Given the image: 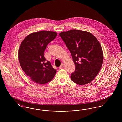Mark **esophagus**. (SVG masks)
<instances>
[{"mask_svg": "<svg viewBox=\"0 0 122 122\" xmlns=\"http://www.w3.org/2000/svg\"><path fill=\"white\" fill-rule=\"evenodd\" d=\"M64 64H61V65H60V66L59 67V69H62V68H64Z\"/></svg>", "mask_w": 122, "mask_h": 122, "instance_id": "esophagus-1", "label": "esophagus"}]
</instances>
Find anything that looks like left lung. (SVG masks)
<instances>
[{"label":"left lung","instance_id":"1","mask_svg":"<svg viewBox=\"0 0 122 122\" xmlns=\"http://www.w3.org/2000/svg\"><path fill=\"white\" fill-rule=\"evenodd\" d=\"M59 36L72 55L76 70L70 77L78 85L93 81L102 67L103 54L97 39L92 33L78 30L62 32Z\"/></svg>","mask_w":122,"mask_h":122}]
</instances>
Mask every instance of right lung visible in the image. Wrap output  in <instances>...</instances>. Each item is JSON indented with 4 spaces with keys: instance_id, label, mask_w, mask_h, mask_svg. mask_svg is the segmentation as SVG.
<instances>
[{
    "instance_id": "obj_1",
    "label": "right lung",
    "mask_w": 122,
    "mask_h": 122,
    "mask_svg": "<svg viewBox=\"0 0 122 122\" xmlns=\"http://www.w3.org/2000/svg\"><path fill=\"white\" fill-rule=\"evenodd\" d=\"M55 32L42 30L28 35L22 41L18 52L20 64L24 72L37 84L52 80L57 70L44 58L47 45L56 37Z\"/></svg>"
}]
</instances>
